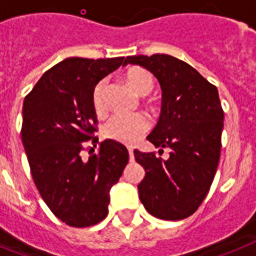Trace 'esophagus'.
Listing matches in <instances>:
<instances>
[{
	"instance_id": "obj_1",
	"label": "esophagus",
	"mask_w": 256,
	"mask_h": 256,
	"mask_svg": "<svg viewBox=\"0 0 256 256\" xmlns=\"http://www.w3.org/2000/svg\"><path fill=\"white\" fill-rule=\"evenodd\" d=\"M128 156H130V160H134V150L132 148H128Z\"/></svg>"
}]
</instances>
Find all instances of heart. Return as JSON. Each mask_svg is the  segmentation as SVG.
Here are the masks:
<instances>
[{
  "label": "heart",
  "instance_id": "obj_1",
  "mask_svg": "<svg viewBox=\"0 0 256 256\" xmlns=\"http://www.w3.org/2000/svg\"><path fill=\"white\" fill-rule=\"evenodd\" d=\"M124 80L140 96H146L154 88V77L144 68H132L126 72ZM92 108L98 116H104L108 110L106 104V81H100L92 90ZM150 128V120L144 112L116 114L104 124L102 132L108 140L124 144L138 142Z\"/></svg>",
  "mask_w": 256,
  "mask_h": 256
}]
</instances>
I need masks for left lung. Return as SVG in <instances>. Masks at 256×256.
Wrapping results in <instances>:
<instances>
[{
  "instance_id": "1",
  "label": "left lung",
  "mask_w": 256,
  "mask_h": 256,
  "mask_svg": "<svg viewBox=\"0 0 256 256\" xmlns=\"http://www.w3.org/2000/svg\"><path fill=\"white\" fill-rule=\"evenodd\" d=\"M128 64L148 69L160 81L162 110L148 140L171 148L168 160L134 150L146 171L138 184L140 202L156 218L184 219L202 204L218 168L224 116L218 90L192 66L168 54L130 56Z\"/></svg>"
}]
</instances>
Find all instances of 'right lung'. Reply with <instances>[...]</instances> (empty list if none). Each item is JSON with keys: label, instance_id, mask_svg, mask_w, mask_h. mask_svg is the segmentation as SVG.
<instances>
[{"label": "right lung", "instance_id": "obj_1", "mask_svg": "<svg viewBox=\"0 0 256 256\" xmlns=\"http://www.w3.org/2000/svg\"><path fill=\"white\" fill-rule=\"evenodd\" d=\"M124 61L66 58L24 100L21 138L34 184L52 212L72 227L106 218L110 188L128 162V148L116 140H104L94 150L98 120L92 100L96 84ZM86 142L93 148H85Z\"/></svg>", "mask_w": 256, "mask_h": 256}]
</instances>
